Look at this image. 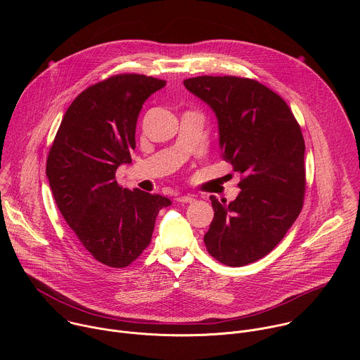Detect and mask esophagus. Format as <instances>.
Wrapping results in <instances>:
<instances>
[{
	"mask_svg": "<svg viewBox=\"0 0 360 360\" xmlns=\"http://www.w3.org/2000/svg\"><path fill=\"white\" fill-rule=\"evenodd\" d=\"M178 202H182V203H192L195 200V198L192 195H181L176 198Z\"/></svg>",
	"mask_w": 360,
	"mask_h": 360,
	"instance_id": "34e87169",
	"label": "esophagus"
}]
</instances>
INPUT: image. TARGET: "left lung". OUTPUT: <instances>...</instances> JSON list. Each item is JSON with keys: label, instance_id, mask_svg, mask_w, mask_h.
Here are the masks:
<instances>
[{"label": "left lung", "instance_id": "left-lung-1", "mask_svg": "<svg viewBox=\"0 0 360 360\" xmlns=\"http://www.w3.org/2000/svg\"><path fill=\"white\" fill-rule=\"evenodd\" d=\"M185 88L215 112L222 157L242 175L240 192L215 211L203 242L228 266L264 258L300 214L304 195V141L286 102L258 81L195 77Z\"/></svg>", "mask_w": 360, "mask_h": 360}]
</instances>
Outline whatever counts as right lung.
<instances>
[{"mask_svg":"<svg viewBox=\"0 0 360 360\" xmlns=\"http://www.w3.org/2000/svg\"><path fill=\"white\" fill-rule=\"evenodd\" d=\"M167 81L122 74L91 85L67 110L46 160L57 207L94 258L125 268L149 245L167 196L122 189L115 172L131 164L143 102Z\"/></svg>","mask_w":360,"mask_h":360,"instance_id":"right-lung-1","label":"right lung"}]
</instances>
